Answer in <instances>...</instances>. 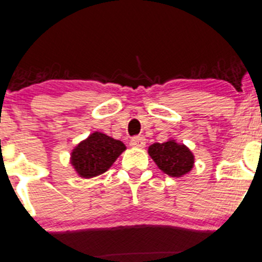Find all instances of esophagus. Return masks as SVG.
<instances>
[{
	"instance_id": "esophagus-1",
	"label": "esophagus",
	"mask_w": 262,
	"mask_h": 262,
	"mask_svg": "<svg viewBox=\"0 0 262 262\" xmlns=\"http://www.w3.org/2000/svg\"><path fill=\"white\" fill-rule=\"evenodd\" d=\"M129 144L134 148H144L145 147V139L143 137H133L130 139Z\"/></svg>"
}]
</instances>
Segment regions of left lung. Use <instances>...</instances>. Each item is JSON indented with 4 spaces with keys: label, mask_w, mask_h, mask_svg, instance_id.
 Here are the masks:
<instances>
[{
    "label": "left lung",
    "mask_w": 262,
    "mask_h": 262,
    "mask_svg": "<svg viewBox=\"0 0 262 262\" xmlns=\"http://www.w3.org/2000/svg\"><path fill=\"white\" fill-rule=\"evenodd\" d=\"M150 158L159 169L170 177H182L193 168L194 156L184 144L176 140L154 143L148 148Z\"/></svg>",
    "instance_id": "obj_1"
}]
</instances>
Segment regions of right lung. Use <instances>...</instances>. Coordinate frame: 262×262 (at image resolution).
<instances>
[{"instance_id": "right-lung-1", "label": "right lung", "mask_w": 262, "mask_h": 262, "mask_svg": "<svg viewBox=\"0 0 262 262\" xmlns=\"http://www.w3.org/2000/svg\"><path fill=\"white\" fill-rule=\"evenodd\" d=\"M124 150L123 142L95 132L74 148L71 164L80 177L93 178L106 172Z\"/></svg>"}]
</instances>
